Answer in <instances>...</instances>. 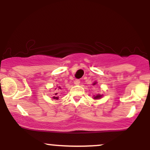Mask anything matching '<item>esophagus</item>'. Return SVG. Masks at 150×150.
<instances>
[{"label": "esophagus", "mask_w": 150, "mask_h": 150, "mask_svg": "<svg viewBox=\"0 0 150 150\" xmlns=\"http://www.w3.org/2000/svg\"><path fill=\"white\" fill-rule=\"evenodd\" d=\"M80 81L79 80H75V81H74V84H75V85H80Z\"/></svg>", "instance_id": "34e87169"}]
</instances>
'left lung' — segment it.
Wrapping results in <instances>:
<instances>
[{
  "label": "left lung",
  "mask_w": 150,
  "mask_h": 150,
  "mask_svg": "<svg viewBox=\"0 0 150 150\" xmlns=\"http://www.w3.org/2000/svg\"><path fill=\"white\" fill-rule=\"evenodd\" d=\"M97 83V82L95 81V82H94V83H93L92 85H95ZM103 97L102 94H97V95H94V96H93V99H101V97Z\"/></svg>",
  "instance_id": "8db88e82"
}]
</instances>
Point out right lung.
Wrapping results in <instances>:
<instances>
[{"label":"right lung","mask_w":150,"mask_h":150,"mask_svg":"<svg viewBox=\"0 0 150 150\" xmlns=\"http://www.w3.org/2000/svg\"><path fill=\"white\" fill-rule=\"evenodd\" d=\"M54 89H55V93L54 94H53L52 100H58V99H59V95H60L59 91L61 89V87L57 85H56V87Z\"/></svg>","instance_id":"obj_1"}]
</instances>
